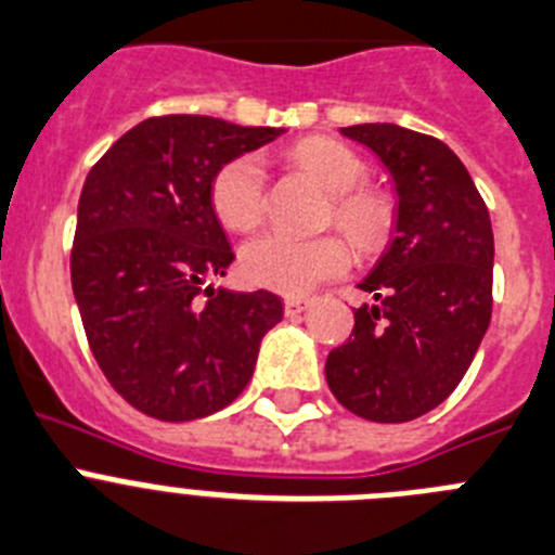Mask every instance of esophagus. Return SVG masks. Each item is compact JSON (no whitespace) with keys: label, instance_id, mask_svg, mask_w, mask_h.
<instances>
[{"label":"esophagus","instance_id":"obj_1","mask_svg":"<svg viewBox=\"0 0 555 555\" xmlns=\"http://www.w3.org/2000/svg\"><path fill=\"white\" fill-rule=\"evenodd\" d=\"M309 304H312L309 298H284V314H287V318H296V314L307 312Z\"/></svg>","mask_w":555,"mask_h":555}]
</instances>
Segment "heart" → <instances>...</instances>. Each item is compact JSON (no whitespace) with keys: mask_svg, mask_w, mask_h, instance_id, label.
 <instances>
[{"mask_svg":"<svg viewBox=\"0 0 555 555\" xmlns=\"http://www.w3.org/2000/svg\"><path fill=\"white\" fill-rule=\"evenodd\" d=\"M289 159L334 196L332 216L359 246H373L389 227L382 196L362 191L367 163L353 149L326 138L298 143ZM268 173L259 154H241L218 168L209 184V202L218 221L234 232H248L266 216ZM351 268V248L334 234L293 237L284 232L259 234L241 251V273L248 284L282 296H304L321 282Z\"/></svg>","mask_w":555,"mask_h":555,"instance_id":"heart-1","label":"heart"}]
</instances>
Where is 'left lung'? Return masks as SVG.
Wrapping results in <instances>:
<instances>
[{
	"instance_id": "1",
	"label": "left lung",
	"mask_w": 555,
	"mask_h": 555,
	"mask_svg": "<svg viewBox=\"0 0 555 555\" xmlns=\"http://www.w3.org/2000/svg\"><path fill=\"white\" fill-rule=\"evenodd\" d=\"M339 132L371 149L396 182V237L359 282L373 304L353 309L348 343L326 382L348 412L406 423L451 396L492 318L495 241L462 159L431 134L396 124Z\"/></svg>"
}]
</instances>
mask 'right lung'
Here are the masks:
<instances>
[{"mask_svg":"<svg viewBox=\"0 0 555 555\" xmlns=\"http://www.w3.org/2000/svg\"><path fill=\"white\" fill-rule=\"evenodd\" d=\"M284 129L209 116L146 118L82 184L72 287L99 367L149 417L196 421L251 382L282 298L207 284L234 251L209 202L218 168Z\"/></svg>","mask_w":555,"mask_h":555,"instance_id":"add662e5","label":"right lung"}]
</instances>
